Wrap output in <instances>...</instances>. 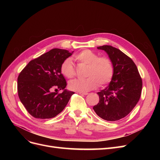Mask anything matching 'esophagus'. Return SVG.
<instances>
[{
  "mask_svg": "<svg viewBox=\"0 0 160 160\" xmlns=\"http://www.w3.org/2000/svg\"><path fill=\"white\" fill-rule=\"evenodd\" d=\"M77 93H79L80 95H84L88 94V93H87V92H77Z\"/></svg>",
  "mask_w": 160,
  "mask_h": 160,
  "instance_id": "esophagus-1",
  "label": "esophagus"
}]
</instances>
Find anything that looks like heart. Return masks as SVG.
Returning <instances> with one entry per match:
<instances>
[{"label": "heart", "instance_id": "1", "mask_svg": "<svg viewBox=\"0 0 160 160\" xmlns=\"http://www.w3.org/2000/svg\"><path fill=\"white\" fill-rule=\"evenodd\" d=\"M73 59L79 65H87L85 79H75L69 83V88L77 92H86L97 88L99 85L109 84L113 79L114 67L110 58L107 56H99L98 53L85 49L77 53ZM60 71L62 75L72 79L76 75V71L72 61L66 59L62 62Z\"/></svg>", "mask_w": 160, "mask_h": 160}]
</instances>
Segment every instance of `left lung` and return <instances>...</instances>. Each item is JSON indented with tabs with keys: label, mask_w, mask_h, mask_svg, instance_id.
<instances>
[{
	"label": "left lung",
	"mask_w": 160,
	"mask_h": 160,
	"mask_svg": "<svg viewBox=\"0 0 160 160\" xmlns=\"http://www.w3.org/2000/svg\"><path fill=\"white\" fill-rule=\"evenodd\" d=\"M108 53L114 74L108 87L98 92L99 101L93 106L101 118L114 122L125 118L138 103L142 93V79L133 60L110 45L98 47Z\"/></svg>",
	"instance_id": "8db88e82"
}]
</instances>
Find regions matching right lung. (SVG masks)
<instances>
[{"instance_id": "add662e5", "label": "right lung", "mask_w": 160, "mask_h": 160, "mask_svg": "<svg viewBox=\"0 0 160 160\" xmlns=\"http://www.w3.org/2000/svg\"><path fill=\"white\" fill-rule=\"evenodd\" d=\"M73 51L53 49L31 60L19 73L18 95L32 117L50 119L64 109L74 92L66 90L60 67ZM54 90L55 91L53 92ZM63 90L59 94L57 90Z\"/></svg>"}]
</instances>
